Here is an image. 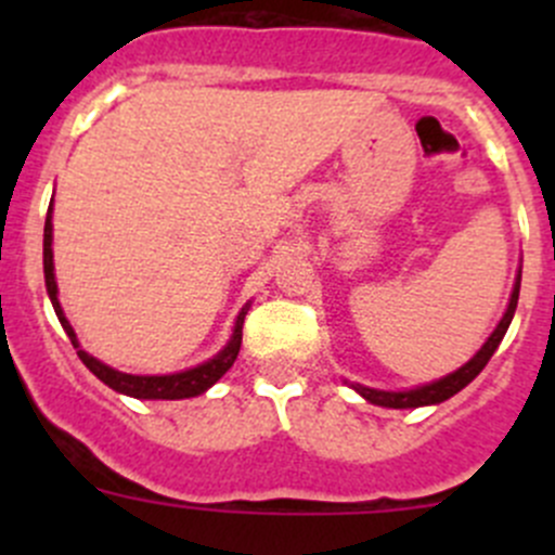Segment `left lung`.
Segmentation results:
<instances>
[{
    "label": "left lung",
    "instance_id": "8db88e82",
    "mask_svg": "<svg viewBox=\"0 0 555 555\" xmlns=\"http://www.w3.org/2000/svg\"><path fill=\"white\" fill-rule=\"evenodd\" d=\"M518 293H520V273L516 279V287H513L511 306H507L505 317H502V322L496 324V330L491 333V338L486 340L483 349H480L478 354L467 362V365H462L456 373H451V376L440 378V382H435V384L418 386V389H411V391H378V389H367V386H360V384H357L354 389L360 391L365 400H371L373 405H384V408H418V405H435V402L449 400V397L456 395V391H462L464 386L473 382L480 371H483L486 362L491 360V354H494L496 346H500V340L505 338L507 327H511V322H513V313H516Z\"/></svg>",
    "mask_w": 555,
    "mask_h": 555
}]
</instances>
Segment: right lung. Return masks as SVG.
<instances>
[{"mask_svg":"<svg viewBox=\"0 0 555 555\" xmlns=\"http://www.w3.org/2000/svg\"><path fill=\"white\" fill-rule=\"evenodd\" d=\"M50 244H53V222H50V209H48V217H44V244H42L44 287H48L50 300H53V309H55V317H59L61 327L66 330L72 346L77 349V357H80L82 365H86L88 371L99 378V382H104L109 389L120 391V395L139 397V400H182V397L201 395V391L209 389L211 384H217L228 371H231V365L236 362V357H238V349H242V327H244L246 309L238 313L231 344H228L225 349L215 357V360L204 362V365H198V367H190V371H184V373H173V376H131V373L112 371V367H106L99 360H93L91 354H86V351L80 349L75 330H72V324L66 322L64 311H61L59 287H55V276H53V249H50Z\"/></svg>","mask_w":555,"mask_h":555,"instance_id":"1","label":"right lung"}]
</instances>
